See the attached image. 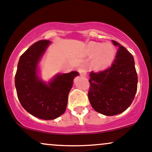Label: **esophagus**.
Listing matches in <instances>:
<instances>
[{
	"label": "esophagus",
	"mask_w": 152,
	"mask_h": 152,
	"mask_svg": "<svg viewBox=\"0 0 152 152\" xmlns=\"http://www.w3.org/2000/svg\"><path fill=\"white\" fill-rule=\"evenodd\" d=\"M77 71L79 72V73L81 75H83V76H86V70L82 69V68H79V69H77Z\"/></svg>",
	"instance_id": "34e87169"
}]
</instances>
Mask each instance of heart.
<instances>
[{"label": "heart", "instance_id": "b5f03b06", "mask_svg": "<svg viewBox=\"0 0 152 152\" xmlns=\"http://www.w3.org/2000/svg\"><path fill=\"white\" fill-rule=\"evenodd\" d=\"M91 56H96L95 64L99 69H105L114 61L115 56V48L109 43H100L91 42L86 49Z\"/></svg>", "mask_w": 152, "mask_h": 152}]
</instances>
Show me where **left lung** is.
<instances>
[{"label": "left lung", "mask_w": 152, "mask_h": 152, "mask_svg": "<svg viewBox=\"0 0 152 152\" xmlns=\"http://www.w3.org/2000/svg\"><path fill=\"white\" fill-rule=\"evenodd\" d=\"M118 47L114 62L103 71L90 73L88 99L94 110L107 116L122 113L130 106L137 91L138 75L133 56L115 40Z\"/></svg>", "instance_id": "left-lung-1"}]
</instances>
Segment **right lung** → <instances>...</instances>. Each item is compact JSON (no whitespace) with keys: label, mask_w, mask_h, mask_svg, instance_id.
Returning a JSON list of instances; mask_svg holds the SVG:
<instances>
[{"label":"right lung","mask_w":152,"mask_h":152,"mask_svg":"<svg viewBox=\"0 0 152 152\" xmlns=\"http://www.w3.org/2000/svg\"><path fill=\"white\" fill-rule=\"evenodd\" d=\"M50 43L36 42L20 56L15 75V86L19 102L27 112L42 120H54L63 115L68 94L72 87L76 71L58 74L49 83L37 76V64Z\"/></svg>","instance_id":"1"}]
</instances>
